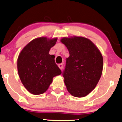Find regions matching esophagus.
<instances>
[{"label": "esophagus", "instance_id": "1", "mask_svg": "<svg viewBox=\"0 0 122 122\" xmlns=\"http://www.w3.org/2000/svg\"><path fill=\"white\" fill-rule=\"evenodd\" d=\"M58 67H59V68L61 70H62L63 69V64H58Z\"/></svg>", "mask_w": 122, "mask_h": 122}]
</instances>
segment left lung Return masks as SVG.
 Wrapping results in <instances>:
<instances>
[{
  "label": "left lung",
  "mask_w": 122,
  "mask_h": 122,
  "mask_svg": "<svg viewBox=\"0 0 122 122\" xmlns=\"http://www.w3.org/2000/svg\"><path fill=\"white\" fill-rule=\"evenodd\" d=\"M61 41L70 53L63 72L67 89L74 97H86L95 88L101 78L102 55L92 41L84 37H64Z\"/></svg>",
  "instance_id": "8db88e82"
}]
</instances>
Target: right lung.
<instances>
[{
    "mask_svg": "<svg viewBox=\"0 0 122 122\" xmlns=\"http://www.w3.org/2000/svg\"><path fill=\"white\" fill-rule=\"evenodd\" d=\"M56 41L57 38H36L27 44L19 55V75L24 87L31 94H43L52 83L53 78L61 74L55 63V56L49 54Z\"/></svg>",
    "mask_w": 122,
    "mask_h": 122,
    "instance_id": "obj_1",
    "label": "right lung"
}]
</instances>
